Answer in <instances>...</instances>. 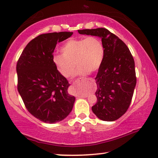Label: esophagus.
Here are the masks:
<instances>
[{"instance_id": "34e87169", "label": "esophagus", "mask_w": 158, "mask_h": 158, "mask_svg": "<svg viewBox=\"0 0 158 158\" xmlns=\"http://www.w3.org/2000/svg\"><path fill=\"white\" fill-rule=\"evenodd\" d=\"M81 79V81H83V80H86V79H83V78H82V79ZM87 95H85V96H82V98H87Z\"/></svg>"}]
</instances>
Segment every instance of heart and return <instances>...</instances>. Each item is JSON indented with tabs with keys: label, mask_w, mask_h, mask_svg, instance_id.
Segmentation results:
<instances>
[{
	"label": "heart",
	"mask_w": 158,
	"mask_h": 158,
	"mask_svg": "<svg viewBox=\"0 0 158 158\" xmlns=\"http://www.w3.org/2000/svg\"><path fill=\"white\" fill-rule=\"evenodd\" d=\"M62 54H55L52 63L65 77H70L78 68L77 75H86L98 71L104 58L105 49L101 40L89 36L85 38H71L63 44Z\"/></svg>",
	"instance_id": "heart-1"
}]
</instances>
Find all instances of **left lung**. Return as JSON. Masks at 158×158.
Here are the masks:
<instances>
[{
  "instance_id": "8db88e82",
  "label": "left lung",
  "mask_w": 158,
  "mask_h": 158,
  "mask_svg": "<svg viewBox=\"0 0 158 158\" xmlns=\"http://www.w3.org/2000/svg\"><path fill=\"white\" fill-rule=\"evenodd\" d=\"M102 39L105 54L95 78L98 99L92 112L100 120L114 121L129 108L136 87L135 64L127 45L107 29L78 30Z\"/></svg>"
}]
</instances>
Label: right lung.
<instances>
[{
    "mask_svg": "<svg viewBox=\"0 0 158 158\" xmlns=\"http://www.w3.org/2000/svg\"><path fill=\"white\" fill-rule=\"evenodd\" d=\"M73 35L69 31L39 35L27 44L16 65L18 91L27 110L40 121L59 122L68 116L75 102L69 84L52 63L56 44Z\"/></svg>",
    "mask_w": 158,
    "mask_h": 158,
    "instance_id": "1",
    "label": "right lung"
}]
</instances>
